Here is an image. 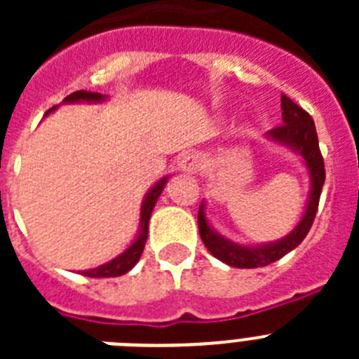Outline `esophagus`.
I'll return each mask as SVG.
<instances>
[{"instance_id": "esophagus-1", "label": "esophagus", "mask_w": 359, "mask_h": 359, "mask_svg": "<svg viewBox=\"0 0 359 359\" xmlns=\"http://www.w3.org/2000/svg\"><path fill=\"white\" fill-rule=\"evenodd\" d=\"M199 165H201V160H199L198 154H185L180 160V163H177V169L182 170V172L194 174L199 170Z\"/></svg>"}]
</instances>
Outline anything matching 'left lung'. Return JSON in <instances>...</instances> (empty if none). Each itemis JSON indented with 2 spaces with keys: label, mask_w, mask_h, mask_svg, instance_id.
<instances>
[{
  "label": "left lung",
  "mask_w": 359,
  "mask_h": 359,
  "mask_svg": "<svg viewBox=\"0 0 359 359\" xmlns=\"http://www.w3.org/2000/svg\"><path fill=\"white\" fill-rule=\"evenodd\" d=\"M280 102L282 122L284 123L266 133V138L275 144L286 145L304 158L311 177L307 207L294 230H291L286 237H282L275 243L261 244V246H243V244H237L233 241H228L226 237L219 236L217 231L208 224L207 215H205V203H201L198 212L199 236L215 259L228 266H233V268H262V266H268L282 259L306 239L313 226V221H315L316 210H318L320 194H322V187L325 182V169H323V158L318 147L315 122L307 111H304L286 95H282Z\"/></svg>",
  "instance_id": "obj_1"
}]
</instances>
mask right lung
<instances>
[{"label":"right lung","mask_w":359,"mask_h":359,"mask_svg":"<svg viewBox=\"0 0 359 359\" xmlns=\"http://www.w3.org/2000/svg\"><path fill=\"white\" fill-rule=\"evenodd\" d=\"M102 100H106V97H102L100 93H93V91H84V90L75 91V93L68 95V97L65 98V102H102ZM53 109H55V107H52L48 113H52ZM48 113H46V115H48ZM167 180H169V177L160 180L156 185L149 190L147 196H145L144 203H142V212H140V233H138L135 243H133L126 252L120 253L118 257H115L113 261L106 262V264L102 266H98V268L86 269V271H82V275H86V277H93V278L120 277V275L128 273L129 269L135 268L136 262L140 261L142 252H144V246H145V241H147L149 219H151L152 208H154V205H156L158 198H160L161 190H163Z\"/></svg>","instance_id":"1"}]
</instances>
